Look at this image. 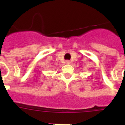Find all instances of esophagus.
I'll return each instance as SVG.
<instances>
[{"label": "esophagus", "mask_w": 125, "mask_h": 125, "mask_svg": "<svg viewBox=\"0 0 125 125\" xmlns=\"http://www.w3.org/2000/svg\"><path fill=\"white\" fill-rule=\"evenodd\" d=\"M66 63L67 64H69V63H70V61H69V60L66 61Z\"/></svg>", "instance_id": "34e87169"}]
</instances>
